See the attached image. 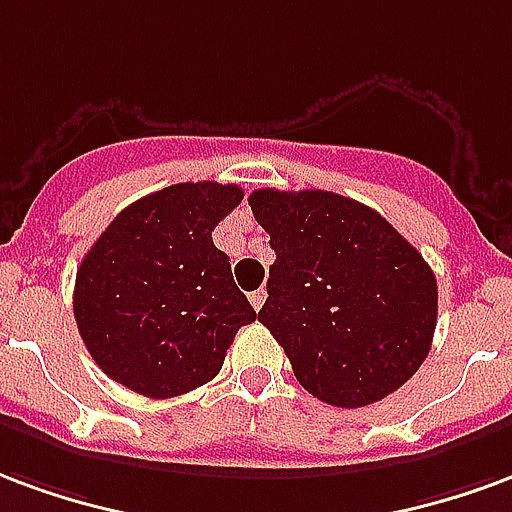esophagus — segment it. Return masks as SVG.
Segmentation results:
<instances>
[{
    "label": "esophagus",
    "mask_w": 512,
    "mask_h": 512,
    "mask_svg": "<svg viewBox=\"0 0 512 512\" xmlns=\"http://www.w3.org/2000/svg\"><path fill=\"white\" fill-rule=\"evenodd\" d=\"M264 300H267V292L264 289H259V292L251 294V305L256 308V311H261V305H264Z\"/></svg>",
    "instance_id": "1"
}]
</instances>
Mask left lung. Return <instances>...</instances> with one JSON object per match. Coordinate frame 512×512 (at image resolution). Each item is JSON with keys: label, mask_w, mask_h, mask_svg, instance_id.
<instances>
[{"label": "left lung", "mask_w": 512, "mask_h": 512, "mask_svg": "<svg viewBox=\"0 0 512 512\" xmlns=\"http://www.w3.org/2000/svg\"><path fill=\"white\" fill-rule=\"evenodd\" d=\"M275 264L259 322L297 382L341 409L376 404L414 376L436 330V278L371 207L330 190H253Z\"/></svg>", "instance_id": "obj_1"}]
</instances>
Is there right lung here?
Masks as SVG:
<instances>
[{
	"label": "right lung",
	"instance_id": "1",
	"mask_svg": "<svg viewBox=\"0 0 512 512\" xmlns=\"http://www.w3.org/2000/svg\"><path fill=\"white\" fill-rule=\"evenodd\" d=\"M242 201L237 185L179 182L133 201L76 272L78 333L103 374L147 398L215 379L256 322L212 231Z\"/></svg>",
	"mask_w": 512,
	"mask_h": 512
}]
</instances>
